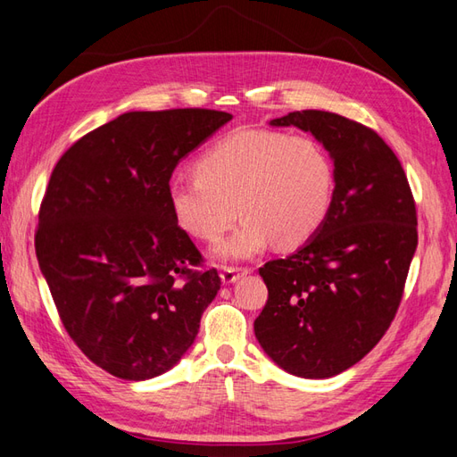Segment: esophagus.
Masks as SVG:
<instances>
[{
    "label": "esophagus",
    "mask_w": 457,
    "mask_h": 457,
    "mask_svg": "<svg viewBox=\"0 0 457 457\" xmlns=\"http://www.w3.org/2000/svg\"><path fill=\"white\" fill-rule=\"evenodd\" d=\"M246 273H248V270H242V268H222L220 281L225 283V286H230V283H235L240 278H245Z\"/></svg>",
    "instance_id": "34e87169"
}]
</instances>
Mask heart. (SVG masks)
Wrapping results in <instances>:
<instances>
[{"mask_svg": "<svg viewBox=\"0 0 457 457\" xmlns=\"http://www.w3.org/2000/svg\"><path fill=\"white\" fill-rule=\"evenodd\" d=\"M195 178L171 179L168 205L191 237L217 242L222 262L258 256L273 240L279 248L307 242L327 219L334 197V164L319 140L266 129H242L209 146L195 162Z\"/></svg>", "mask_w": 457, "mask_h": 457, "instance_id": "heart-1", "label": "heart"}]
</instances>
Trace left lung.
I'll use <instances>...</instances> for the list:
<instances>
[{
    "label": "left lung",
    "instance_id": "obj_1",
    "mask_svg": "<svg viewBox=\"0 0 457 457\" xmlns=\"http://www.w3.org/2000/svg\"><path fill=\"white\" fill-rule=\"evenodd\" d=\"M270 125L297 127L327 148L334 197L305 245L260 268L268 303L254 332L281 370L327 379L358 363L389 328L419 245L417 209L401 162L371 129L317 109Z\"/></svg>",
    "mask_w": 457,
    "mask_h": 457
}]
</instances>
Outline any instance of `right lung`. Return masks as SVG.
Here are the masks:
<instances>
[{
    "mask_svg": "<svg viewBox=\"0 0 457 457\" xmlns=\"http://www.w3.org/2000/svg\"><path fill=\"white\" fill-rule=\"evenodd\" d=\"M232 119L225 111H129L70 146L50 176L35 250L78 348L111 375L166 373L220 289L168 205L171 171Z\"/></svg>",
    "mask_w": 457,
    "mask_h": 457,
    "instance_id": "1",
    "label": "right lung"
}]
</instances>
